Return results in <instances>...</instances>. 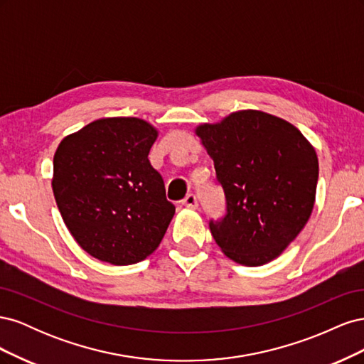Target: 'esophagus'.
<instances>
[{
    "mask_svg": "<svg viewBox=\"0 0 364 364\" xmlns=\"http://www.w3.org/2000/svg\"><path fill=\"white\" fill-rule=\"evenodd\" d=\"M182 205L186 206V208H191V209H196L197 208V199L194 194H188L185 197V199L182 200Z\"/></svg>",
    "mask_w": 364,
    "mask_h": 364,
    "instance_id": "obj_1",
    "label": "esophagus"
}]
</instances>
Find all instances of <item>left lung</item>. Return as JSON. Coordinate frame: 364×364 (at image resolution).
I'll list each match as a JSON object with an SVG mask.
<instances>
[{
  "label": "left lung",
  "instance_id": "obj_1",
  "mask_svg": "<svg viewBox=\"0 0 364 364\" xmlns=\"http://www.w3.org/2000/svg\"><path fill=\"white\" fill-rule=\"evenodd\" d=\"M214 161L228 214L209 229L241 266L278 258L310 218L318 179L314 147L301 130L272 114L243 109L196 129Z\"/></svg>",
  "mask_w": 364,
  "mask_h": 364
}]
</instances>
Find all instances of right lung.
<instances>
[{"label":"right lung","mask_w":364,"mask_h":364,"mask_svg":"<svg viewBox=\"0 0 364 364\" xmlns=\"http://www.w3.org/2000/svg\"><path fill=\"white\" fill-rule=\"evenodd\" d=\"M159 132L135 117L100 118L65 136L51 186L63 223L91 257L114 266L146 259L174 215L149 153Z\"/></svg>","instance_id":"right-lung-1"}]
</instances>
